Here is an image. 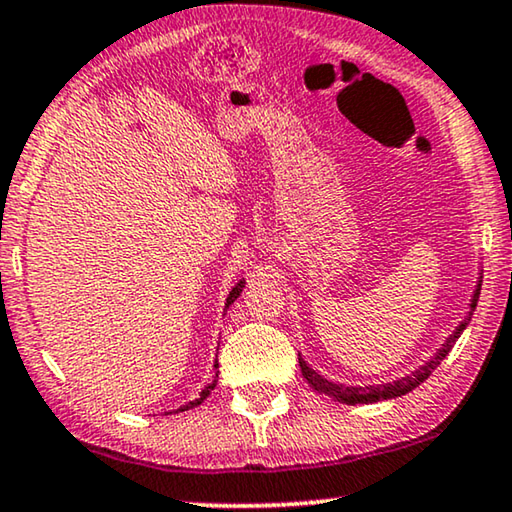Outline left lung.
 <instances>
[{
	"mask_svg": "<svg viewBox=\"0 0 512 512\" xmlns=\"http://www.w3.org/2000/svg\"><path fill=\"white\" fill-rule=\"evenodd\" d=\"M481 283H483V267H481V277L476 281V288H474V295H471V302H469V311L467 316L460 320V325L453 329V334L446 338L442 343V348H439L435 355H432L426 364L416 368L410 375L405 377H398V380L393 382H384V384H368V387H352V384H341V382H334V380H327L325 375H320L318 371H313V368L306 364L300 355V368H302V375L306 384L313 391L322 393V396L336 400V403H345V405H368V403H380V400H391V398H398V396H405V393H410L412 389L419 387L423 380H428V375L435 371V368L442 364V359L451 352V348L458 341L460 334L465 332V327L469 325L471 316H474V309L478 304V297H481Z\"/></svg>",
	"mask_w": 512,
	"mask_h": 512,
	"instance_id": "obj_1",
	"label": "left lung"
}]
</instances>
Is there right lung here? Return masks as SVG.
Returning a JSON list of instances; mask_svg holds the SVG:
<instances>
[{
    "mask_svg": "<svg viewBox=\"0 0 512 512\" xmlns=\"http://www.w3.org/2000/svg\"><path fill=\"white\" fill-rule=\"evenodd\" d=\"M245 279H240L238 283H235V286L231 288V293H229V297H226V304H224V311L226 309H229V306L235 302V300H238V297H240V293H242V288H245ZM215 368H219L217 366V361H215ZM217 387V373H215V380H212L210 384H208V387H203L201 389V393H199V398H194L192 400V403H187V405H183V407H178V410L176 412H187V410H194V407H199L201 403H203V400H206L208 396H210V391L212 389H215ZM167 414H171V412H167Z\"/></svg>",
    "mask_w": 512,
    "mask_h": 512,
    "instance_id": "obj_1",
    "label": "right lung"
}]
</instances>
